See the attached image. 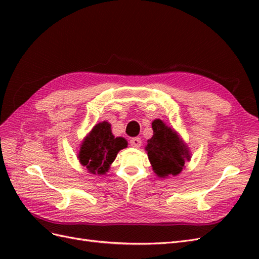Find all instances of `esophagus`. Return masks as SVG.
Returning <instances> with one entry per match:
<instances>
[{"label":"esophagus","mask_w":259,"mask_h":259,"mask_svg":"<svg viewBox=\"0 0 259 259\" xmlns=\"http://www.w3.org/2000/svg\"><path fill=\"white\" fill-rule=\"evenodd\" d=\"M130 144H131V146H133V147L139 148L140 146H142V139H140L139 137H133V138H131V140H130Z\"/></svg>","instance_id":"34e87169"}]
</instances>
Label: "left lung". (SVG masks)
Segmentation results:
<instances>
[{
    "label": "left lung",
    "mask_w": 259,
    "mask_h": 259,
    "mask_svg": "<svg viewBox=\"0 0 259 259\" xmlns=\"http://www.w3.org/2000/svg\"><path fill=\"white\" fill-rule=\"evenodd\" d=\"M153 136L148 140L146 150L153 170L160 177L176 176L183 170L189 153L176 133L161 120L152 122Z\"/></svg>",
    "instance_id": "8db88e82"
}]
</instances>
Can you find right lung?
I'll return each mask as SVG.
<instances>
[{"mask_svg":"<svg viewBox=\"0 0 259 259\" xmlns=\"http://www.w3.org/2000/svg\"><path fill=\"white\" fill-rule=\"evenodd\" d=\"M127 146L122 137H114L108 122H101L94 126L90 135L85 138L79 152L82 165L92 174H105L110 164L115 160L121 149Z\"/></svg>","mask_w":259,"mask_h":259,"instance_id":"obj_1","label":"right lung"}]
</instances>
